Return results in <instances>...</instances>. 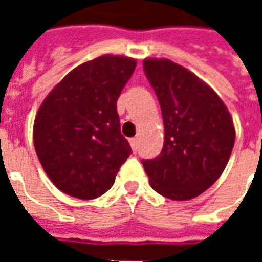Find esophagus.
Wrapping results in <instances>:
<instances>
[{
	"label": "esophagus",
	"instance_id": "obj_1",
	"mask_svg": "<svg viewBox=\"0 0 262 262\" xmlns=\"http://www.w3.org/2000/svg\"><path fill=\"white\" fill-rule=\"evenodd\" d=\"M130 146H132V148H133V151H137V146H139L137 137H133V139H130Z\"/></svg>",
	"mask_w": 262,
	"mask_h": 262
}]
</instances>
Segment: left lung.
<instances>
[{
    "instance_id": "left-lung-1",
    "label": "left lung",
    "mask_w": 262,
    "mask_h": 262,
    "mask_svg": "<svg viewBox=\"0 0 262 262\" xmlns=\"http://www.w3.org/2000/svg\"><path fill=\"white\" fill-rule=\"evenodd\" d=\"M144 74L153 86L164 120V146L142 160L156 192L187 201L212 187L230 159L236 132L217 94L182 66L146 59Z\"/></svg>"
}]
</instances>
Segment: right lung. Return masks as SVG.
<instances>
[{
	"label": "right lung",
	"instance_id": "obj_1",
	"mask_svg": "<svg viewBox=\"0 0 262 262\" xmlns=\"http://www.w3.org/2000/svg\"><path fill=\"white\" fill-rule=\"evenodd\" d=\"M136 61L101 56L78 66L43 101L33 144L43 170L60 191L95 199L114 185L132 148L120 133L116 101Z\"/></svg>",
	"mask_w": 262,
	"mask_h": 262
}]
</instances>
